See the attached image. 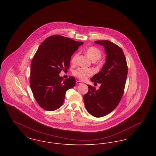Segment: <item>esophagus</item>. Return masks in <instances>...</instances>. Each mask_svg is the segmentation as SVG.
<instances>
[{
    "instance_id": "34e87169",
    "label": "esophagus",
    "mask_w": 156,
    "mask_h": 156,
    "mask_svg": "<svg viewBox=\"0 0 156 156\" xmlns=\"http://www.w3.org/2000/svg\"><path fill=\"white\" fill-rule=\"evenodd\" d=\"M76 84L80 85V84H81L82 82L80 81H77L76 82Z\"/></svg>"
}]
</instances>
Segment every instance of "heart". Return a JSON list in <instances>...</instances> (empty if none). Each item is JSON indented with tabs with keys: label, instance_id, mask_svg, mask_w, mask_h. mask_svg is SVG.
<instances>
[{
	"label": "heart",
	"instance_id": "b5f03b06",
	"mask_svg": "<svg viewBox=\"0 0 156 156\" xmlns=\"http://www.w3.org/2000/svg\"><path fill=\"white\" fill-rule=\"evenodd\" d=\"M85 52L87 55L94 62H96L97 61L100 59L102 57V55L101 51L99 48H98L97 47L94 46H91L87 48ZM78 57V53H75L72 56L71 58V62L72 64H76ZM73 75L76 77H77L78 79L82 81H85L92 75V71L89 68H78L74 71Z\"/></svg>",
	"mask_w": 156,
	"mask_h": 156
}]
</instances>
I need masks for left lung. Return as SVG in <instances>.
<instances>
[{"label": "left lung", "instance_id": "obj_1", "mask_svg": "<svg viewBox=\"0 0 156 156\" xmlns=\"http://www.w3.org/2000/svg\"><path fill=\"white\" fill-rule=\"evenodd\" d=\"M103 45L106 58L102 69L92 78L99 89L88 85V92L83 95L87 111L94 117L100 118L113 111L123 97L127 75V65L122 49L108 40L95 41Z\"/></svg>", "mask_w": 156, "mask_h": 156}]
</instances>
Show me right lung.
I'll return each instance as SVG.
<instances>
[{
    "label": "right lung",
    "instance_id": "right-lung-1",
    "mask_svg": "<svg viewBox=\"0 0 156 156\" xmlns=\"http://www.w3.org/2000/svg\"><path fill=\"white\" fill-rule=\"evenodd\" d=\"M83 43L53 35L47 38L34 55L30 69V85L38 104L45 111L59 108L68 89L73 88V76L63 81L62 70L68 69L72 55Z\"/></svg>",
    "mask_w": 156,
    "mask_h": 156
}]
</instances>
